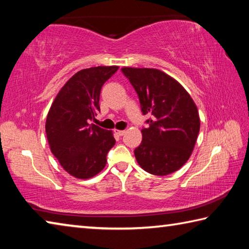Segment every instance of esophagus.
Masks as SVG:
<instances>
[{
	"label": "esophagus",
	"instance_id": "esophagus-1",
	"mask_svg": "<svg viewBox=\"0 0 249 249\" xmlns=\"http://www.w3.org/2000/svg\"><path fill=\"white\" fill-rule=\"evenodd\" d=\"M115 133L119 135V136H123V135L126 133V130H121V129H115Z\"/></svg>",
	"mask_w": 249,
	"mask_h": 249
}]
</instances>
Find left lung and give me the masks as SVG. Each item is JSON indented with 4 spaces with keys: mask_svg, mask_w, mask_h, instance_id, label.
I'll return each mask as SVG.
<instances>
[{
    "mask_svg": "<svg viewBox=\"0 0 249 249\" xmlns=\"http://www.w3.org/2000/svg\"><path fill=\"white\" fill-rule=\"evenodd\" d=\"M122 72L138 94L142 114H149L148 128L134 150L142 169L166 176L180 169L195 148L200 130L197 107L190 94L170 75L158 69L129 68Z\"/></svg>",
    "mask_w": 249,
    "mask_h": 249,
    "instance_id": "obj_1",
    "label": "left lung"
}]
</instances>
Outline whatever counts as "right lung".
I'll use <instances>...</instances> for the list:
<instances>
[{
	"label": "right lung",
	"instance_id": "right-lung-1",
	"mask_svg": "<svg viewBox=\"0 0 249 249\" xmlns=\"http://www.w3.org/2000/svg\"><path fill=\"white\" fill-rule=\"evenodd\" d=\"M117 66H99L73 74L59 91L46 120L50 150L61 167L78 179H89L107 165V155L115 145L112 130L91 123L100 111L103 84Z\"/></svg>",
	"mask_w": 249,
	"mask_h": 249
}]
</instances>
